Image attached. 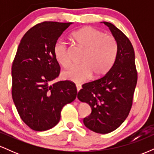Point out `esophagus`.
Wrapping results in <instances>:
<instances>
[{
  "label": "esophagus",
  "instance_id": "esophagus-1",
  "mask_svg": "<svg viewBox=\"0 0 154 154\" xmlns=\"http://www.w3.org/2000/svg\"><path fill=\"white\" fill-rule=\"evenodd\" d=\"M76 88H77V92H79V91H80L81 89H82V86H81V85H79V84H77V85H76Z\"/></svg>",
  "mask_w": 154,
  "mask_h": 154
}]
</instances>
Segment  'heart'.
Listing matches in <instances>:
<instances>
[{"label":"heart","mask_w":154,"mask_h":154,"mask_svg":"<svg viewBox=\"0 0 154 154\" xmlns=\"http://www.w3.org/2000/svg\"><path fill=\"white\" fill-rule=\"evenodd\" d=\"M71 38L77 45L85 49L81 63L62 72L64 79L75 83L87 80L92 75L95 78L107 73L114 65L117 56L118 45L116 39L105 35L99 29L92 26H85L74 32ZM56 61L63 66L70 64L69 50L66 43L58 40L54 46Z\"/></svg>","instance_id":"1"}]
</instances>
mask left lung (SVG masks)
<instances>
[{
  "label": "left lung",
  "mask_w": 154,
  "mask_h": 154,
  "mask_svg": "<svg viewBox=\"0 0 154 154\" xmlns=\"http://www.w3.org/2000/svg\"><path fill=\"white\" fill-rule=\"evenodd\" d=\"M102 23L109 28L117 43L115 62L101 78L82 85L77 98L92 109L91 114L83 119L85 126L97 133L106 134L117 129L128 117L137 73L131 42L114 24Z\"/></svg>",
  "instance_id": "obj_1"
}]
</instances>
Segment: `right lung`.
Returning a JSON list of instances; mask_svg holds the SVG:
<instances>
[{"label": "right lung", "mask_w": 154, "mask_h": 154, "mask_svg": "<svg viewBox=\"0 0 154 154\" xmlns=\"http://www.w3.org/2000/svg\"><path fill=\"white\" fill-rule=\"evenodd\" d=\"M72 24L44 22L32 27L21 40L13 61L12 98L21 119L35 131L56 126L62 108L77 96L70 81L49 84L60 73L54 46Z\"/></svg>", "instance_id": "1"}]
</instances>
